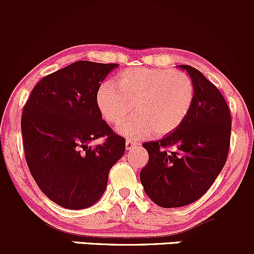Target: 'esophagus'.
<instances>
[{
    "label": "esophagus",
    "mask_w": 254,
    "mask_h": 254,
    "mask_svg": "<svg viewBox=\"0 0 254 254\" xmlns=\"http://www.w3.org/2000/svg\"><path fill=\"white\" fill-rule=\"evenodd\" d=\"M137 145H138V142L133 141V139H127V142H125V148H127V150H132L133 148H136Z\"/></svg>",
    "instance_id": "esophagus-1"
}]
</instances>
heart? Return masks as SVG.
<instances>
[{"instance_id":"1","label":"heart","mask_w":254,"mask_h":254,"mask_svg":"<svg viewBox=\"0 0 254 254\" xmlns=\"http://www.w3.org/2000/svg\"><path fill=\"white\" fill-rule=\"evenodd\" d=\"M194 99L193 82L185 72L132 68L106 81L97 92L104 121L117 125L135 110L136 115L117 127L125 137L165 136L180 127Z\"/></svg>"}]
</instances>
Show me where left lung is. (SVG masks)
<instances>
[{
    "mask_svg": "<svg viewBox=\"0 0 254 254\" xmlns=\"http://www.w3.org/2000/svg\"><path fill=\"white\" fill-rule=\"evenodd\" d=\"M178 66L194 86L190 112L173 132L142 144L149 160L139 179L162 208L188 205L209 190L226 164L232 131L229 107L217 87L193 66Z\"/></svg>",
    "mask_w": 254,
    "mask_h": 254,
    "instance_id": "8db88e82",
    "label": "left lung"
}]
</instances>
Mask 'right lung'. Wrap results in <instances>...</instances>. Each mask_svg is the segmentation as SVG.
Segmentation results:
<instances>
[{"label": "right lung", "instance_id": "1", "mask_svg": "<svg viewBox=\"0 0 254 254\" xmlns=\"http://www.w3.org/2000/svg\"><path fill=\"white\" fill-rule=\"evenodd\" d=\"M117 64L77 61L36 84L21 118L26 162L52 202L89 208L104 194L109 172L124 155L125 139L99 112L97 92ZM105 137L93 147L94 139Z\"/></svg>", "mask_w": 254, "mask_h": 254}]
</instances>
